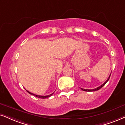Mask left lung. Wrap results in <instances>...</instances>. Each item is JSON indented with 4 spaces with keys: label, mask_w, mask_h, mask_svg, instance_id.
<instances>
[{
    "label": "left lung",
    "mask_w": 125,
    "mask_h": 125,
    "mask_svg": "<svg viewBox=\"0 0 125 125\" xmlns=\"http://www.w3.org/2000/svg\"><path fill=\"white\" fill-rule=\"evenodd\" d=\"M110 76H111V74H110V76H109V77H108V78L107 79V81H106L104 83H103V84H101V86H99V87H97V88H95V89H82V88H81L82 90H83V91H85V92H94V91H97V90H99V89H100L101 88V87H103V86H104V85H105V84L108 81V80L110 79Z\"/></svg>",
    "instance_id": "1"
}]
</instances>
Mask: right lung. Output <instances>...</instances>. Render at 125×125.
Segmentation results:
<instances>
[{"label": "right lung", "mask_w": 125, "mask_h": 125, "mask_svg": "<svg viewBox=\"0 0 125 125\" xmlns=\"http://www.w3.org/2000/svg\"><path fill=\"white\" fill-rule=\"evenodd\" d=\"M27 92H28V93H30V94H32V95H35V96L36 97H38V98H47V97H50L51 95H52V94H53L54 93H52V94H50V95H36V94H33V93H31V92H29V91H28V90H27Z\"/></svg>", "instance_id": "1"}]
</instances>
